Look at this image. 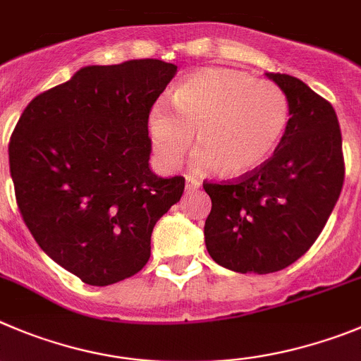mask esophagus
Wrapping results in <instances>:
<instances>
[{"label":"esophagus","mask_w":361,"mask_h":361,"mask_svg":"<svg viewBox=\"0 0 361 361\" xmlns=\"http://www.w3.org/2000/svg\"><path fill=\"white\" fill-rule=\"evenodd\" d=\"M202 186V183L198 180L197 177H191V175H186V190L188 191H195L198 190V188Z\"/></svg>","instance_id":"1"}]
</instances>
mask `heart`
Returning a JSON list of instances; mask_svg holds the SVG:
<instances>
[{"instance_id": "b5f03b06", "label": "heart", "mask_w": 361, "mask_h": 361, "mask_svg": "<svg viewBox=\"0 0 361 361\" xmlns=\"http://www.w3.org/2000/svg\"><path fill=\"white\" fill-rule=\"evenodd\" d=\"M170 109L157 104L147 118L154 155L177 168L195 141L198 166H218L227 177L256 170L274 154L288 127L283 89L245 71L207 68L184 78L171 92Z\"/></svg>"}]
</instances>
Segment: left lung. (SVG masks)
Wrapping results in <instances>:
<instances>
[{
    "mask_svg": "<svg viewBox=\"0 0 361 361\" xmlns=\"http://www.w3.org/2000/svg\"><path fill=\"white\" fill-rule=\"evenodd\" d=\"M284 91L288 127L269 161L231 183H204L211 213L206 247L240 274H272L295 263L322 233L343 186L342 132L333 105L302 80L267 73Z\"/></svg>",
    "mask_w": 361,
    "mask_h": 361,
    "instance_id": "left-lung-1",
    "label": "left lung"
}]
</instances>
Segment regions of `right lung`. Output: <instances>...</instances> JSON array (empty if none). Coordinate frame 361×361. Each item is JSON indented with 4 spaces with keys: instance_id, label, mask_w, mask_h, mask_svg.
Masks as SVG:
<instances>
[{
    "instance_id": "add662e5",
    "label": "right lung",
    "mask_w": 361,
    "mask_h": 361,
    "mask_svg": "<svg viewBox=\"0 0 361 361\" xmlns=\"http://www.w3.org/2000/svg\"><path fill=\"white\" fill-rule=\"evenodd\" d=\"M177 66L140 59L85 66L26 105L8 145L26 227L62 269L91 286L134 276L150 259L157 220L184 177L150 170L147 118Z\"/></svg>"
}]
</instances>
